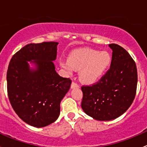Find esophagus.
<instances>
[{
  "instance_id": "1",
  "label": "esophagus",
  "mask_w": 147,
  "mask_h": 147,
  "mask_svg": "<svg viewBox=\"0 0 147 147\" xmlns=\"http://www.w3.org/2000/svg\"><path fill=\"white\" fill-rule=\"evenodd\" d=\"M77 87H79V84L77 82H72V84H71V88H77Z\"/></svg>"
}]
</instances>
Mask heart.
Listing matches in <instances>:
<instances>
[{"instance_id":"heart-1","label":"heart","mask_w":147,"mask_h":147,"mask_svg":"<svg viewBox=\"0 0 147 147\" xmlns=\"http://www.w3.org/2000/svg\"><path fill=\"white\" fill-rule=\"evenodd\" d=\"M112 63V57L108 52L82 48L70 53L69 60H61L60 66L68 72L80 70L81 80L92 83L101 78Z\"/></svg>"}]
</instances>
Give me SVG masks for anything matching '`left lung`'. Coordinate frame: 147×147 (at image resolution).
Masks as SVG:
<instances>
[{"instance_id":"obj_1","label":"left lung","mask_w":147,"mask_h":147,"mask_svg":"<svg viewBox=\"0 0 147 147\" xmlns=\"http://www.w3.org/2000/svg\"><path fill=\"white\" fill-rule=\"evenodd\" d=\"M109 46L112 50L110 68L97 82L81 87L83 111L98 121L121 116L131 106L137 92L135 62L120 45L112 43Z\"/></svg>"}]
</instances>
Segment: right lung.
<instances>
[{
    "mask_svg": "<svg viewBox=\"0 0 147 147\" xmlns=\"http://www.w3.org/2000/svg\"><path fill=\"white\" fill-rule=\"evenodd\" d=\"M57 42L28 44L15 53L7 71V91L12 107L23 121L35 127L54 122L60 112V102L72 80L60 76L53 61ZM38 68L29 70L27 61Z\"/></svg>",
    "mask_w": 147,
    "mask_h": 147,
    "instance_id": "1",
    "label": "right lung"
}]
</instances>
